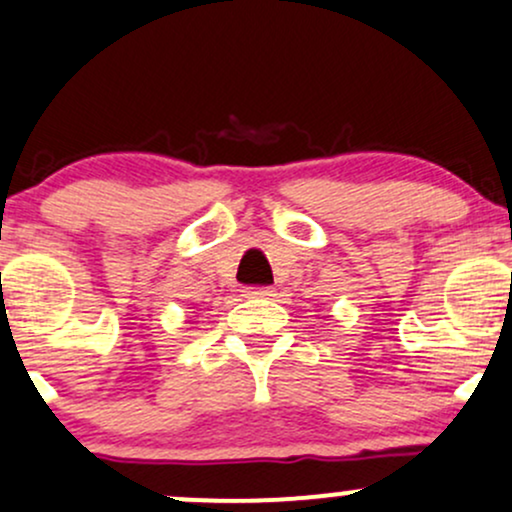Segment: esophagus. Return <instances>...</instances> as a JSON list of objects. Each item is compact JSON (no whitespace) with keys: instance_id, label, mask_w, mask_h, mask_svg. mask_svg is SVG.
<instances>
[{"instance_id":"esophagus-1","label":"esophagus","mask_w":512,"mask_h":512,"mask_svg":"<svg viewBox=\"0 0 512 512\" xmlns=\"http://www.w3.org/2000/svg\"><path fill=\"white\" fill-rule=\"evenodd\" d=\"M245 298H269L274 296V291L269 289V286H248V289L243 291Z\"/></svg>"}]
</instances>
